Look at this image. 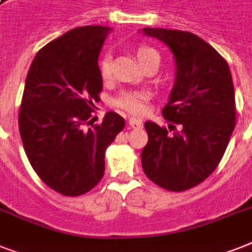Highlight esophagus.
Here are the masks:
<instances>
[{"label":"esophagus","instance_id":"1","mask_svg":"<svg viewBox=\"0 0 252 252\" xmlns=\"http://www.w3.org/2000/svg\"><path fill=\"white\" fill-rule=\"evenodd\" d=\"M129 126H130V128H133V129H141L142 122H141V120H138V119L130 118L129 119Z\"/></svg>","mask_w":252,"mask_h":252}]
</instances>
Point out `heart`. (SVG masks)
<instances>
[{
	"instance_id": "b5f03b06",
	"label": "heart",
	"mask_w": 252,
	"mask_h": 252,
	"mask_svg": "<svg viewBox=\"0 0 252 252\" xmlns=\"http://www.w3.org/2000/svg\"><path fill=\"white\" fill-rule=\"evenodd\" d=\"M136 56H137L138 63L142 66H145L150 63L159 64V61H161L159 52L154 47L148 44L138 45L137 49H136ZM98 68L99 74H100L103 80H108L111 77V57L108 55L100 59ZM148 99H149V95L146 94L145 91H123L118 98L115 99V106L126 111V112H129V114L141 115L145 112Z\"/></svg>"
}]
</instances>
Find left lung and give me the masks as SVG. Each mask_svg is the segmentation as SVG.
Returning a JSON list of instances; mask_svg holds the SVG:
<instances>
[{
    "mask_svg": "<svg viewBox=\"0 0 252 252\" xmlns=\"http://www.w3.org/2000/svg\"><path fill=\"white\" fill-rule=\"evenodd\" d=\"M170 47L176 80L162 115L170 126L145 123L144 172L167 191L182 192L207 179L219 166L235 128L234 85L226 60L195 33L142 29Z\"/></svg>",
    "mask_w": 252,
    "mask_h": 252,
    "instance_id": "8db88e82",
    "label": "left lung"
}]
</instances>
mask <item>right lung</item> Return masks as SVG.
Instances as JSON below:
<instances>
[{
	"label": "right lung",
	"mask_w": 252,
	"mask_h": 252,
	"mask_svg": "<svg viewBox=\"0 0 252 252\" xmlns=\"http://www.w3.org/2000/svg\"><path fill=\"white\" fill-rule=\"evenodd\" d=\"M111 31L70 30L36 53L26 78L18 116L26 156L39 178L64 196L84 195L100 182L107 148L126 126L112 111L100 124L91 118L103 89L98 56Z\"/></svg>",
	"instance_id": "right-lung-1"
}]
</instances>
